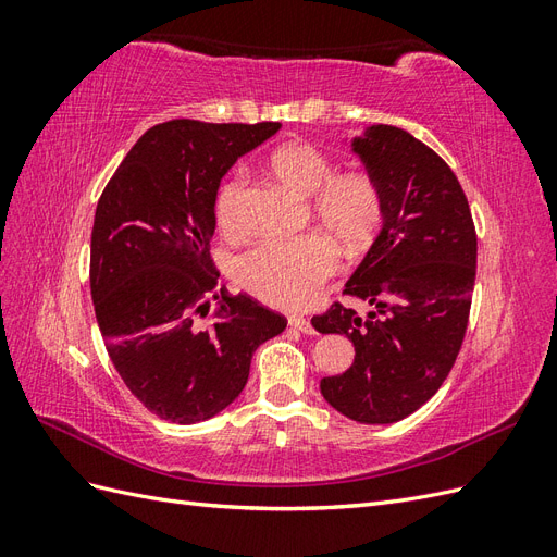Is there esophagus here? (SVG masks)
Returning <instances> with one entry per match:
<instances>
[{"label": "esophagus", "mask_w": 557, "mask_h": 557, "mask_svg": "<svg viewBox=\"0 0 557 557\" xmlns=\"http://www.w3.org/2000/svg\"><path fill=\"white\" fill-rule=\"evenodd\" d=\"M288 323H290V327H295V330H299V332H305V334H313V332H315L313 325H311V320L305 318V315H290Z\"/></svg>", "instance_id": "esophagus-1"}]
</instances>
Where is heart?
<instances>
[{"instance_id":"heart-1","label":"heart","mask_w":557,"mask_h":557,"mask_svg":"<svg viewBox=\"0 0 557 557\" xmlns=\"http://www.w3.org/2000/svg\"><path fill=\"white\" fill-rule=\"evenodd\" d=\"M272 174L295 193L311 198L315 221L346 250H362L374 242L385 218L379 181L360 170L334 174L332 160L309 141L285 144L269 158ZM248 176L237 172L218 193L215 221L225 234L244 230ZM339 272V256L325 234L295 239H267L234 264L244 290L283 309H301Z\"/></svg>"}]
</instances>
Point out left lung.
Masks as SVG:
<instances>
[{
  "label": "left lung",
  "instance_id": "8db88e82",
  "mask_svg": "<svg viewBox=\"0 0 557 557\" xmlns=\"http://www.w3.org/2000/svg\"><path fill=\"white\" fill-rule=\"evenodd\" d=\"M385 199L383 227L344 295L374 309L360 318L339 301L313 327L346 334L356 360L320 393L350 420L385 425L440 391L458 358L476 278V230L458 176L430 146L393 125L352 139Z\"/></svg>",
  "mask_w": 557,
  "mask_h": 557
}]
</instances>
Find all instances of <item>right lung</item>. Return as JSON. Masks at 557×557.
Masks as SVG:
<instances>
[{
    "mask_svg": "<svg viewBox=\"0 0 557 557\" xmlns=\"http://www.w3.org/2000/svg\"><path fill=\"white\" fill-rule=\"evenodd\" d=\"M278 129L160 123L97 201L90 290L99 332L129 393L172 423L221 413L244 391L256 348L288 325L252 297L218 288L209 252L221 178Z\"/></svg>",
    "mask_w": 557,
    "mask_h": 557,
    "instance_id": "1",
    "label": "right lung"
}]
</instances>
